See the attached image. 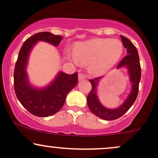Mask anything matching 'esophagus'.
<instances>
[{
  "label": "esophagus",
  "mask_w": 158,
  "mask_h": 158,
  "mask_svg": "<svg viewBox=\"0 0 158 158\" xmlns=\"http://www.w3.org/2000/svg\"><path fill=\"white\" fill-rule=\"evenodd\" d=\"M78 79H79V81L83 80V79H85V76L82 73H79V75H78Z\"/></svg>",
  "instance_id": "esophagus-1"
}]
</instances>
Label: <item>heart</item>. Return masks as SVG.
<instances>
[{"mask_svg": "<svg viewBox=\"0 0 158 158\" xmlns=\"http://www.w3.org/2000/svg\"><path fill=\"white\" fill-rule=\"evenodd\" d=\"M124 46L115 39H93L76 43L73 47L74 60L82 65L89 64V70L100 76L110 70L122 57Z\"/></svg>", "mask_w": 158, "mask_h": 158, "instance_id": "obj_1", "label": "heart"}]
</instances>
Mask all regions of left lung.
Wrapping results in <instances>:
<instances>
[{
  "instance_id": "obj_1",
  "label": "left lung",
  "mask_w": 158,
  "mask_h": 158,
  "mask_svg": "<svg viewBox=\"0 0 158 158\" xmlns=\"http://www.w3.org/2000/svg\"><path fill=\"white\" fill-rule=\"evenodd\" d=\"M120 38L124 48H127V55L123 58L117 67L121 68L123 66H126L129 71V79L132 82V90L127 100L118 108H106L101 105L96 93L98 82L101 77L89 79V82L92 84V90L87 96L88 106L94 115L105 120H114L122 117L132 107L139 93V85L141 79V66L138 51L130 40L123 35H120Z\"/></svg>"
}]
</instances>
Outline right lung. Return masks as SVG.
<instances>
[{"mask_svg":"<svg viewBox=\"0 0 158 158\" xmlns=\"http://www.w3.org/2000/svg\"><path fill=\"white\" fill-rule=\"evenodd\" d=\"M63 37L49 31L35 34L25 41L16 60L14 69V90L18 100L29 113L46 117L58 112L64 106L67 94L78 83L77 73L69 75L60 72L54 81L44 89H35L28 81L26 66L29 53L39 41L58 46Z\"/></svg>","mask_w":158,"mask_h":158,"instance_id":"right-lung-1","label":"right lung"}]
</instances>
